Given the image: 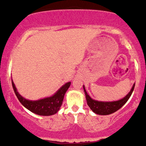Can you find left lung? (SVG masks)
I'll return each instance as SVG.
<instances>
[{"mask_svg":"<svg viewBox=\"0 0 146 146\" xmlns=\"http://www.w3.org/2000/svg\"><path fill=\"white\" fill-rule=\"evenodd\" d=\"M135 84H134L132 88L130 89V91L125 95L124 98L121 99V100H117V101L112 102H102L93 100L87 93L86 90L85 89L84 85H83V88L85 93V96H86L87 104L92 111L97 115H107L116 112L126 103L130 97L131 96L134 88H135Z\"/></svg>","mask_w":146,"mask_h":146,"instance_id":"obj_1","label":"left lung"}]
</instances>
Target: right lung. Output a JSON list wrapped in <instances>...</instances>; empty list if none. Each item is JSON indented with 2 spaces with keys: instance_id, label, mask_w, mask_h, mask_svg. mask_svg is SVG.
I'll return each mask as SVG.
<instances>
[{
  "instance_id": "obj_1",
  "label": "right lung",
  "mask_w": 146,
  "mask_h": 146,
  "mask_svg": "<svg viewBox=\"0 0 146 146\" xmlns=\"http://www.w3.org/2000/svg\"><path fill=\"white\" fill-rule=\"evenodd\" d=\"M11 84L15 94L23 106L36 115H42V116H50L59 111L65 93L71 85V82L64 84L51 96L38 100H29L23 98L18 93L12 79H11Z\"/></svg>"
}]
</instances>
